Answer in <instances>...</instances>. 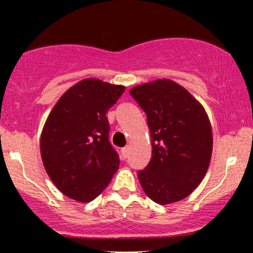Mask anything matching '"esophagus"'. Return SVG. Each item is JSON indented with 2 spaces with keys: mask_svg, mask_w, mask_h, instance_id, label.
<instances>
[{
  "mask_svg": "<svg viewBox=\"0 0 253 253\" xmlns=\"http://www.w3.org/2000/svg\"><path fill=\"white\" fill-rule=\"evenodd\" d=\"M121 156H123L125 159H126L127 157L129 156V149H128V147H124V149L121 150Z\"/></svg>",
  "mask_w": 253,
  "mask_h": 253,
  "instance_id": "esophagus-1",
  "label": "esophagus"
}]
</instances>
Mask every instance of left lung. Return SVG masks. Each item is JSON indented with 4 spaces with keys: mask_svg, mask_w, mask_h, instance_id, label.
<instances>
[{
    "mask_svg": "<svg viewBox=\"0 0 253 253\" xmlns=\"http://www.w3.org/2000/svg\"><path fill=\"white\" fill-rule=\"evenodd\" d=\"M129 94L146 113L152 157L138 171L143 190L159 205L181 201L207 172L213 134L207 113L187 89L171 80L140 84Z\"/></svg>",
    "mask_w": 253,
    "mask_h": 253,
    "instance_id": "obj_1",
    "label": "left lung"
}]
</instances>
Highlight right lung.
Segmentation results:
<instances>
[{
  "label": "right lung",
  "mask_w": 253,
  "mask_h": 253,
  "mask_svg": "<svg viewBox=\"0 0 253 253\" xmlns=\"http://www.w3.org/2000/svg\"><path fill=\"white\" fill-rule=\"evenodd\" d=\"M125 91L97 78H85L54 104L40 136L46 172L64 195L90 202L117 172L120 159L109 143L106 114Z\"/></svg>",
  "instance_id": "1"
}]
</instances>
